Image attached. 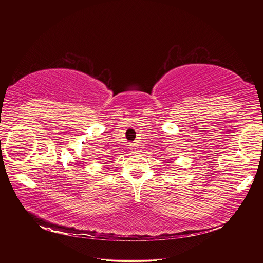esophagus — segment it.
<instances>
[{
  "label": "esophagus",
  "instance_id": "obj_1",
  "mask_svg": "<svg viewBox=\"0 0 263 263\" xmlns=\"http://www.w3.org/2000/svg\"><path fill=\"white\" fill-rule=\"evenodd\" d=\"M130 150H131V153H135V151H136V145L135 144H131L130 145Z\"/></svg>",
  "mask_w": 263,
  "mask_h": 263
}]
</instances>
